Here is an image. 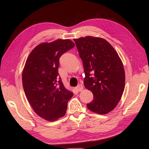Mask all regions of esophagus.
Wrapping results in <instances>:
<instances>
[{"label":"esophagus","mask_w":149,"mask_h":149,"mask_svg":"<svg viewBox=\"0 0 149 149\" xmlns=\"http://www.w3.org/2000/svg\"><path fill=\"white\" fill-rule=\"evenodd\" d=\"M83 89H84V87H83V86L81 84H79V86H77V87H75V90L77 91L78 92H80V91H82L83 90Z\"/></svg>","instance_id":"obj_1"}]
</instances>
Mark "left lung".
<instances>
[{"mask_svg":"<svg viewBox=\"0 0 149 149\" xmlns=\"http://www.w3.org/2000/svg\"><path fill=\"white\" fill-rule=\"evenodd\" d=\"M74 40L84 68V86L94 96L87 107L94 113L107 114L116 108L124 91L125 74L122 61L103 38L87 36Z\"/></svg>","mask_w":149,"mask_h":149,"instance_id":"1","label":"left lung"}]
</instances>
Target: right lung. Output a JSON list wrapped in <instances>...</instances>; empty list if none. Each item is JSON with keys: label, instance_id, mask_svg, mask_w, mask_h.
I'll use <instances>...</instances> for the list:
<instances>
[{"label": "right lung", "instance_id": "obj_1", "mask_svg": "<svg viewBox=\"0 0 149 149\" xmlns=\"http://www.w3.org/2000/svg\"><path fill=\"white\" fill-rule=\"evenodd\" d=\"M74 46L68 39L41 43L26 61L22 81L26 98L34 111L48 121L65 114L68 101L73 96L58 79V68L60 57Z\"/></svg>", "mask_w": 149, "mask_h": 149}]
</instances>
